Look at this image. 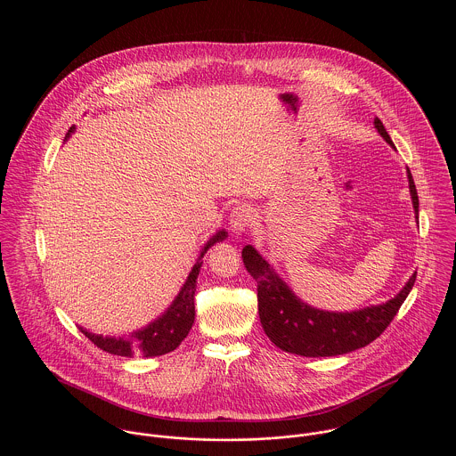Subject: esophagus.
I'll list each match as a JSON object with an SVG mask.
<instances>
[{
  "instance_id": "obj_1",
  "label": "esophagus",
  "mask_w": 456,
  "mask_h": 456,
  "mask_svg": "<svg viewBox=\"0 0 456 456\" xmlns=\"http://www.w3.org/2000/svg\"><path fill=\"white\" fill-rule=\"evenodd\" d=\"M228 224H230V230L237 235L244 233L248 230V226L251 224L253 221V210L249 205H237L233 207V210L230 212V217H228Z\"/></svg>"
}]
</instances>
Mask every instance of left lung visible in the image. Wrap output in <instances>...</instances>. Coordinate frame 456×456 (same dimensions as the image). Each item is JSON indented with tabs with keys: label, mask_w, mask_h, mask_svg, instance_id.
Wrapping results in <instances>:
<instances>
[{
	"label": "left lung",
	"mask_w": 456,
	"mask_h": 456,
	"mask_svg": "<svg viewBox=\"0 0 456 456\" xmlns=\"http://www.w3.org/2000/svg\"><path fill=\"white\" fill-rule=\"evenodd\" d=\"M374 126L395 149L381 119L376 118ZM407 179L414 216L418 219L419 201L409 168ZM242 258L248 272L258 282L260 322L268 338L286 353L309 358L346 354L376 340L396 316L416 281L414 272L405 286L385 304L349 313H333L302 302L253 246L242 249Z\"/></svg>",
	"instance_id": "obj_1"
}]
</instances>
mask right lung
I'll return each mask as SVG.
<instances>
[{
    "label": "right lung",
    "mask_w": 456,
    "mask_h": 456,
    "mask_svg": "<svg viewBox=\"0 0 456 456\" xmlns=\"http://www.w3.org/2000/svg\"><path fill=\"white\" fill-rule=\"evenodd\" d=\"M75 126H71L66 133L65 140L71 136ZM228 237V232L219 230L212 235L207 244L203 246L198 260L195 261L186 282L183 284L181 291L170 304V307L154 322L143 328L134 330L128 337H103L93 333L80 326V331L100 349L118 354V356H161L174 351L190 333L191 326L195 323V291L196 279L203 263L205 253L217 242H223Z\"/></svg>",
    "instance_id": "1"
}]
</instances>
